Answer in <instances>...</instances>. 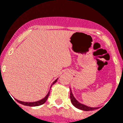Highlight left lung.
<instances>
[{
  "label": "left lung",
  "mask_w": 123,
  "mask_h": 123,
  "mask_svg": "<svg viewBox=\"0 0 123 123\" xmlns=\"http://www.w3.org/2000/svg\"><path fill=\"white\" fill-rule=\"evenodd\" d=\"M70 98L71 102L72 103L73 105L75 106V107H77V109H80V110L86 111H93L94 109H96L97 107H89V106H87V105H84L83 104H81L78 101L77 99L74 97V95H73L72 92L70 89Z\"/></svg>",
  "instance_id": "obj_1"
}]
</instances>
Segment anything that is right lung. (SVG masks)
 Returning a JSON list of instances; mask_svg holds the SVG:
<instances>
[{
	"instance_id": "1",
	"label": "right lung",
	"mask_w": 123,
	"mask_h": 123,
	"mask_svg": "<svg viewBox=\"0 0 123 123\" xmlns=\"http://www.w3.org/2000/svg\"><path fill=\"white\" fill-rule=\"evenodd\" d=\"M58 79H56V80H55L54 81V82H53L52 85L51 86V87L54 84H55L56 82V81H57ZM50 87V88H51ZM49 91L48 92V94L46 95V96H45V97L44 98H43V99H41V100H38V101H36V102H23V101H21V100H18V99H16V100H17V102H18L19 103H20V104H23V105H27V106H38V105H42V104H43L44 103V102L47 100L48 98V97H49Z\"/></svg>"
}]
</instances>
